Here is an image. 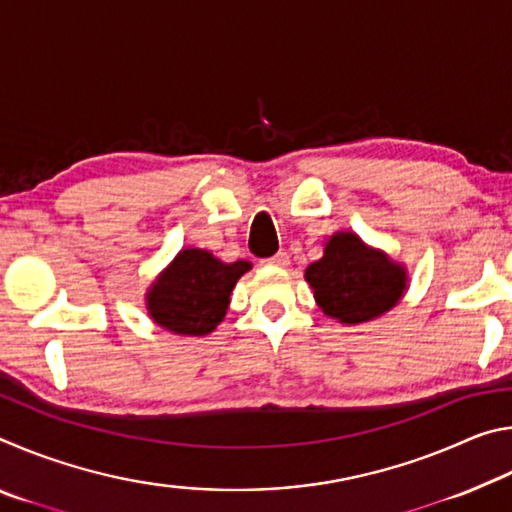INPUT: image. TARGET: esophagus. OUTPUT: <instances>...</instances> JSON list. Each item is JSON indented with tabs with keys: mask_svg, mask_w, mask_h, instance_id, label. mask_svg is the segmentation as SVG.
<instances>
[{
	"mask_svg": "<svg viewBox=\"0 0 512 512\" xmlns=\"http://www.w3.org/2000/svg\"><path fill=\"white\" fill-rule=\"evenodd\" d=\"M266 266H275V268H287L291 264V259L287 253H277L271 259H264Z\"/></svg>",
	"mask_w": 512,
	"mask_h": 512,
	"instance_id": "34e87169",
	"label": "esophagus"
}]
</instances>
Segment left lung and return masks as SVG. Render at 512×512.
Wrapping results in <instances>:
<instances>
[{"instance_id":"obj_1","label":"left lung","mask_w":512,"mask_h":512,"mask_svg":"<svg viewBox=\"0 0 512 512\" xmlns=\"http://www.w3.org/2000/svg\"><path fill=\"white\" fill-rule=\"evenodd\" d=\"M305 280L323 314L343 325L384 316L409 289L406 266L350 230L325 241L323 257L307 266Z\"/></svg>"}]
</instances>
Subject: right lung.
<instances>
[{
	"mask_svg": "<svg viewBox=\"0 0 512 512\" xmlns=\"http://www.w3.org/2000/svg\"><path fill=\"white\" fill-rule=\"evenodd\" d=\"M250 268L246 259L223 262L210 250L183 248L146 289V311L171 334H210L228 314L230 293Z\"/></svg>",
	"mask_w": 512,
	"mask_h": 512,
	"instance_id": "obj_1",
	"label": "right lung"
}]
</instances>
